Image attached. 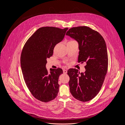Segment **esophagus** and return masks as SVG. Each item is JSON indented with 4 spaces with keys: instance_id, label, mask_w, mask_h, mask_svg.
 Returning a JSON list of instances; mask_svg holds the SVG:
<instances>
[{
    "instance_id": "1",
    "label": "esophagus",
    "mask_w": 125,
    "mask_h": 125,
    "mask_svg": "<svg viewBox=\"0 0 125 125\" xmlns=\"http://www.w3.org/2000/svg\"><path fill=\"white\" fill-rule=\"evenodd\" d=\"M63 73H67V70H65V69L63 70Z\"/></svg>"
}]
</instances>
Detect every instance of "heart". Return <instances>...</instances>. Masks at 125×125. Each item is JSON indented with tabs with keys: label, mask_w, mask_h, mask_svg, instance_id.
I'll return each instance as SVG.
<instances>
[{
	"label": "heart",
	"mask_w": 125,
	"mask_h": 125,
	"mask_svg": "<svg viewBox=\"0 0 125 125\" xmlns=\"http://www.w3.org/2000/svg\"><path fill=\"white\" fill-rule=\"evenodd\" d=\"M69 42H75V41H73V40H71V41H69Z\"/></svg>",
	"instance_id": "obj_1"
}]
</instances>
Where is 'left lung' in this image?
Wrapping results in <instances>:
<instances>
[{
  "label": "left lung",
  "mask_w": 125,
  "mask_h": 125,
  "mask_svg": "<svg viewBox=\"0 0 125 125\" xmlns=\"http://www.w3.org/2000/svg\"><path fill=\"white\" fill-rule=\"evenodd\" d=\"M66 35L78 43V62L86 63L84 73H80L76 69L68 70L70 91L77 100L88 102L99 93L107 73L108 55L105 42L98 32L85 26L72 27Z\"/></svg>",
  "instance_id": "8db88e82"
}]
</instances>
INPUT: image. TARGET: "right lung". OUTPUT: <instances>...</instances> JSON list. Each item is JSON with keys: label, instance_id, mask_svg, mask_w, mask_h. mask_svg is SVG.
Masks as SVG:
<instances>
[{"label": "right lung", "instance_id": "obj_1", "mask_svg": "<svg viewBox=\"0 0 125 125\" xmlns=\"http://www.w3.org/2000/svg\"><path fill=\"white\" fill-rule=\"evenodd\" d=\"M68 28H39L26 41L21 56V65L25 84L36 99L47 103L59 92L58 78L62 69H46L47 59L52 56L54 48L63 39Z\"/></svg>", "mask_w": 125, "mask_h": 125}]
</instances>
